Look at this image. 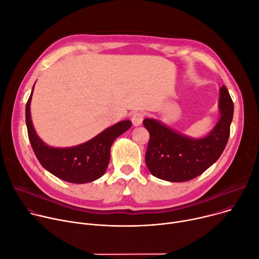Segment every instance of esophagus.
<instances>
[{"instance_id":"34e87169","label":"esophagus","mask_w":259,"mask_h":259,"mask_svg":"<svg viewBox=\"0 0 259 259\" xmlns=\"http://www.w3.org/2000/svg\"><path fill=\"white\" fill-rule=\"evenodd\" d=\"M143 119H144V113L143 112H134L131 116V120H132V124L133 126L137 127V126H141L143 123Z\"/></svg>"}]
</instances>
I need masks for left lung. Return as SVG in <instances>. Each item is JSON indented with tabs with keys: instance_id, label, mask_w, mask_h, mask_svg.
Masks as SVG:
<instances>
[{
	"instance_id": "obj_1",
	"label": "left lung",
	"mask_w": 259,
	"mask_h": 259,
	"mask_svg": "<svg viewBox=\"0 0 259 259\" xmlns=\"http://www.w3.org/2000/svg\"><path fill=\"white\" fill-rule=\"evenodd\" d=\"M219 109V122L202 139H191L159 120L145 118L143 124L150 133L145 160L150 173L162 180L184 182L211 166L227 145L233 117V102L224 85L220 90Z\"/></svg>"
}]
</instances>
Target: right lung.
<instances>
[{"label": "right lung", "mask_w": 259, "mask_h": 259, "mask_svg": "<svg viewBox=\"0 0 259 259\" xmlns=\"http://www.w3.org/2000/svg\"><path fill=\"white\" fill-rule=\"evenodd\" d=\"M32 93L26 105V125L30 144L40 164L51 174L71 183H88L104 175L110 159L111 145L131 127L130 120L118 122L79 146L53 148L46 145L33 128L30 113Z\"/></svg>", "instance_id": "obj_1"}]
</instances>
